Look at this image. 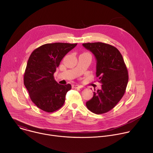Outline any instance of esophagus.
Instances as JSON below:
<instances>
[{
  "mask_svg": "<svg viewBox=\"0 0 153 153\" xmlns=\"http://www.w3.org/2000/svg\"><path fill=\"white\" fill-rule=\"evenodd\" d=\"M72 88L76 89V88H82V87L80 85H73Z\"/></svg>",
  "mask_w": 153,
  "mask_h": 153,
  "instance_id": "1",
  "label": "esophagus"
}]
</instances>
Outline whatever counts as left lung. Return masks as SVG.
Segmentation results:
<instances>
[{"instance_id":"8db88e82","label":"left lung","mask_w":153,"mask_h":153,"mask_svg":"<svg viewBox=\"0 0 153 153\" xmlns=\"http://www.w3.org/2000/svg\"><path fill=\"white\" fill-rule=\"evenodd\" d=\"M82 45L96 59V77L102 88L93 93L86 106L96 114L110 111L122 98L128 82V73L123 57L114 47L102 42L86 43Z\"/></svg>"}]
</instances>
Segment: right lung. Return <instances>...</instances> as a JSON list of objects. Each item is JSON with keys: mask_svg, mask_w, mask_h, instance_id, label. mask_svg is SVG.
Wrapping results in <instances>:
<instances>
[{"mask_svg": "<svg viewBox=\"0 0 153 153\" xmlns=\"http://www.w3.org/2000/svg\"><path fill=\"white\" fill-rule=\"evenodd\" d=\"M77 43H47L31 54L25 69L24 82L32 102L42 110L53 113L64 104L70 84H59L54 73L63 57Z\"/></svg>", "mask_w": 153, "mask_h": 153, "instance_id": "1", "label": "right lung"}]
</instances>
